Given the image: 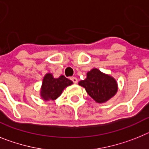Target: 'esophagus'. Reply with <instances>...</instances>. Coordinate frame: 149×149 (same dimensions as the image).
Here are the masks:
<instances>
[{
  "label": "esophagus",
  "instance_id": "1",
  "mask_svg": "<svg viewBox=\"0 0 149 149\" xmlns=\"http://www.w3.org/2000/svg\"><path fill=\"white\" fill-rule=\"evenodd\" d=\"M70 79H71V81H72V82H73V83H75V84H76L77 82H78V79H77V78H76V77H75V76L71 77Z\"/></svg>",
  "mask_w": 149,
  "mask_h": 149
}]
</instances>
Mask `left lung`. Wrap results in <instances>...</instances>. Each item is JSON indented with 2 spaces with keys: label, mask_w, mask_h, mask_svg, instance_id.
I'll return each mask as SVG.
<instances>
[{
  "label": "left lung",
  "mask_w": 149,
  "mask_h": 149,
  "mask_svg": "<svg viewBox=\"0 0 149 149\" xmlns=\"http://www.w3.org/2000/svg\"><path fill=\"white\" fill-rule=\"evenodd\" d=\"M97 103H105L116 94L118 85L112 76L94 68L88 72L87 78L79 82Z\"/></svg>",
  "instance_id": "left-lung-1"
}]
</instances>
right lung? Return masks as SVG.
<instances>
[{"instance_id":"add662e5","label":"right lung","mask_w":149,"mask_h":149,"mask_svg":"<svg viewBox=\"0 0 149 149\" xmlns=\"http://www.w3.org/2000/svg\"><path fill=\"white\" fill-rule=\"evenodd\" d=\"M72 84L73 82L63 75L58 78H54L52 74L47 73L42 81L41 97L45 100H54L60 96L66 87Z\"/></svg>"}]
</instances>
